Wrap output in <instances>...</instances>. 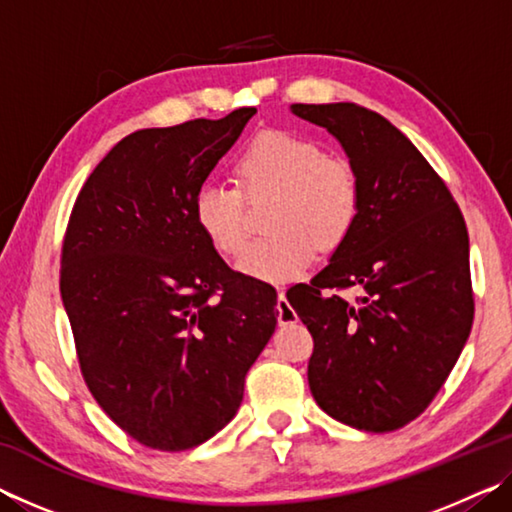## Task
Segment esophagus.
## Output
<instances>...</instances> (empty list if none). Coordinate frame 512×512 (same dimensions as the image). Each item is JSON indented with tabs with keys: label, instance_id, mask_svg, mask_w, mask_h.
I'll list each match as a JSON object with an SVG mask.
<instances>
[{
	"label": "esophagus",
	"instance_id": "obj_1",
	"mask_svg": "<svg viewBox=\"0 0 512 512\" xmlns=\"http://www.w3.org/2000/svg\"><path fill=\"white\" fill-rule=\"evenodd\" d=\"M296 320H298V314L289 305L287 293L280 291V293H277V323H280V325H291V323H296Z\"/></svg>",
	"mask_w": 512,
	"mask_h": 512
}]
</instances>
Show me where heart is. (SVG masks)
I'll return each mask as SVG.
<instances>
[{
	"label": "heart",
	"mask_w": 512,
	"mask_h": 512,
	"mask_svg": "<svg viewBox=\"0 0 512 512\" xmlns=\"http://www.w3.org/2000/svg\"><path fill=\"white\" fill-rule=\"evenodd\" d=\"M237 187L205 180L192 198L196 228L221 255H235L246 241V203L273 194L266 228L244 248L237 268L259 282L287 284L314 262L316 248H334L350 235L361 210V180L352 164L289 131L250 140L235 164Z\"/></svg>",
	"instance_id": "1"
}]
</instances>
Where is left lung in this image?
Returning <instances> with one entry per match:
<instances>
[{"mask_svg": "<svg viewBox=\"0 0 512 512\" xmlns=\"http://www.w3.org/2000/svg\"><path fill=\"white\" fill-rule=\"evenodd\" d=\"M341 142L361 180L359 219L309 284L287 291L314 336L309 388L363 431H395L427 409L474 320L470 239L447 185L409 137L357 103H293ZM357 286L350 303L339 290Z\"/></svg>", "mask_w": 512, "mask_h": 512, "instance_id": "1", "label": "left lung"}]
</instances>
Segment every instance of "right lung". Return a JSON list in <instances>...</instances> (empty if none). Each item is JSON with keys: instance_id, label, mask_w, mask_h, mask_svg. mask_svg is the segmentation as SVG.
<instances>
[{"instance_id": "right-lung-1", "label": "right lung", "mask_w": 512, "mask_h": 512, "mask_svg": "<svg viewBox=\"0 0 512 512\" xmlns=\"http://www.w3.org/2000/svg\"><path fill=\"white\" fill-rule=\"evenodd\" d=\"M255 108L144 128L85 180L69 216L60 296L85 384L108 418L160 452L210 440L244 400L277 325V293L235 273L192 216Z\"/></svg>"}]
</instances>
